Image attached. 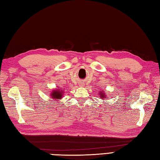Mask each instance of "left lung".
<instances>
[{
	"mask_svg": "<svg viewBox=\"0 0 160 160\" xmlns=\"http://www.w3.org/2000/svg\"><path fill=\"white\" fill-rule=\"evenodd\" d=\"M100 97L101 98H106V96H105V93H103L102 91H100Z\"/></svg>",
	"mask_w": 160,
	"mask_h": 160,
	"instance_id": "left-lung-1",
	"label": "left lung"
}]
</instances>
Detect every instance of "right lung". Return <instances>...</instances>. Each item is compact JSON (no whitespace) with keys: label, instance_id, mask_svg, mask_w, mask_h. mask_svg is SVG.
<instances>
[{"label":"right lung","instance_id":"obj_1","mask_svg":"<svg viewBox=\"0 0 160 160\" xmlns=\"http://www.w3.org/2000/svg\"><path fill=\"white\" fill-rule=\"evenodd\" d=\"M64 94V91L62 90V89H56V90L53 91L51 93H50V96L52 99L55 100H58V99H61L62 98Z\"/></svg>","mask_w":160,"mask_h":160}]
</instances>
